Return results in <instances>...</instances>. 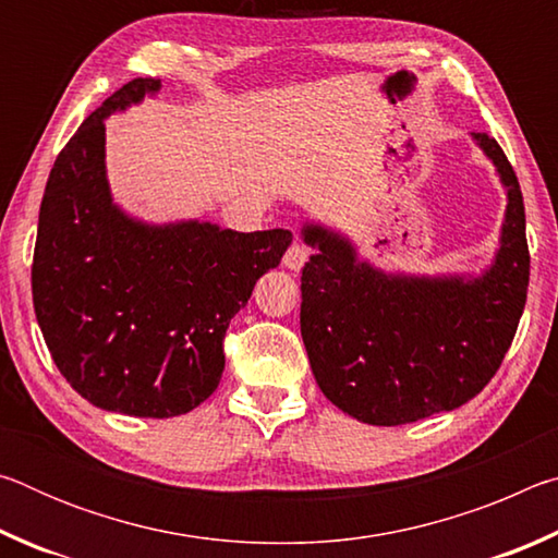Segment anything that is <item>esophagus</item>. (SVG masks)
<instances>
[{"mask_svg": "<svg viewBox=\"0 0 558 558\" xmlns=\"http://www.w3.org/2000/svg\"><path fill=\"white\" fill-rule=\"evenodd\" d=\"M305 263H307V248L305 245H300L298 241H292L290 248L286 251V256H282V266L288 270H300Z\"/></svg>", "mask_w": 558, "mask_h": 558, "instance_id": "esophagus-1", "label": "esophagus"}]
</instances>
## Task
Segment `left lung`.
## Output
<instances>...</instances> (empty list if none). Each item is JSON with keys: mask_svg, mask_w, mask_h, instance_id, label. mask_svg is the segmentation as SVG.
Returning a JSON list of instances; mask_svg holds the SVG:
<instances>
[{"mask_svg": "<svg viewBox=\"0 0 558 558\" xmlns=\"http://www.w3.org/2000/svg\"><path fill=\"white\" fill-rule=\"evenodd\" d=\"M507 189L495 260L480 276L384 272L347 235L302 226L315 256L302 268L300 332L323 393L369 426H401L460 409L485 389L524 313L529 248L512 165L472 132Z\"/></svg>", "mask_w": 558, "mask_h": 558, "instance_id": "1", "label": "left lung"}]
</instances>
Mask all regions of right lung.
<instances>
[{"label":"right lung","instance_id":"obj_1","mask_svg":"<svg viewBox=\"0 0 558 558\" xmlns=\"http://www.w3.org/2000/svg\"><path fill=\"white\" fill-rule=\"evenodd\" d=\"M159 88L125 83L61 149L32 266L34 313L65 381L98 409L137 418H172L209 399L229 323L292 241L286 229L147 223L112 202L106 120Z\"/></svg>","mask_w":558,"mask_h":558}]
</instances>
